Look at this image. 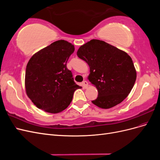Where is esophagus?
<instances>
[{"instance_id": "obj_1", "label": "esophagus", "mask_w": 160, "mask_h": 160, "mask_svg": "<svg viewBox=\"0 0 160 160\" xmlns=\"http://www.w3.org/2000/svg\"><path fill=\"white\" fill-rule=\"evenodd\" d=\"M82 84H83V86L85 88H87L88 87V82L87 81H83V83H82Z\"/></svg>"}]
</instances>
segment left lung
<instances>
[{
  "instance_id": "8db88e82",
  "label": "left lung",
  "mask_w": 160,
  "mask_h": 160,
  "mask_svg": "<svg viewBox=\"0 0 160 160\" xmlns=\"http://www.w3.org/2000/svg\"><path fill=\"white\" fill-rule=\"evenodd\" d=\"M77 55L89 66L88 79L98 89V96L92 103L109 109L127 98L137 75L126 52L105 41L93 39L81 46Z\"/></svg>"
}]
</instances>
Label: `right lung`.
Here are the masks:
<instances>
[{
    "label": "right lung",
    "instance_id": "obj_1",
    "mask_svg": "<svg viewBox=\"0 0 160 160\" xmlns=\"http://www.w3.org/2000/svg\"><path fill=\"white\" fill-rule=\"evenodd\" d=\"M74 51L70 42L59 40L35 53L28 62L26 92L38 108L51 113H59L69 105L75 91L81 88L67 67Z\"/></svg>",
    "mask_w": 160,
    "mask_h": 160
}]
</instances>
